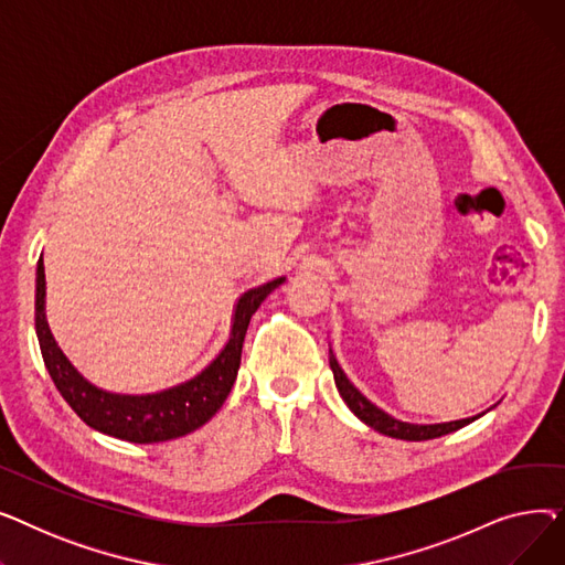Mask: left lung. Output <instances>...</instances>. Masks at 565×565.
Instances as JSON below:
<instances>
[{"mask_svg": "<svg viewBox=\"0 0 565 565\" xmlns=\"http://www.w3.org/2000/svg\"><path fill=\"white\" fill-rule=\"evenodd\" d=\"M330 366L334 371V382H337V390L341 394V398L348 403V407L358 414V417L371 426L373 430L382 433V435H390L396 439H407V441H422V439H435L441 435H449L467 424H471L473 419L479 417H469V419H460V422H447V424H407V422H398L394 417H390L387 412H382L377 405H373L354 384L348 380V375L343 373V369L339 366L334 352L330 350Z\"/></svg>", "mask_w": 565, "mask_h": 565, "instance_id": "obj_1", "label": "left lung"}]
</instances>
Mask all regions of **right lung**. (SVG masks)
I'll return each mask as SVG.
<instances>
[{
	"instance_id": "right-lung-1",
	"label": "right lung",
	"mask_w": 565,
	"mask_h": 565,
	"mask_svg": "<svg viewBox=\"0 0 565 565\" xmlns=\"http://www.w3.org/2000/svg\"><path fill=\"white\" fill-rule=\"evenodd\" d=\"M284 281L286 277L267 281L247 290L237 300L228 343L199 375L158 394L128 396L96 387L71 364L62 348L56 345L45 320V267L41 256L36 270V334L43 362L56 390L62 392L66 403L77 412V417L86 426L135 444H153L183 437L203 426L224 405L237 369H241L243 341L249 320L267 295Z\"/></svg>"
}]
</instances>
